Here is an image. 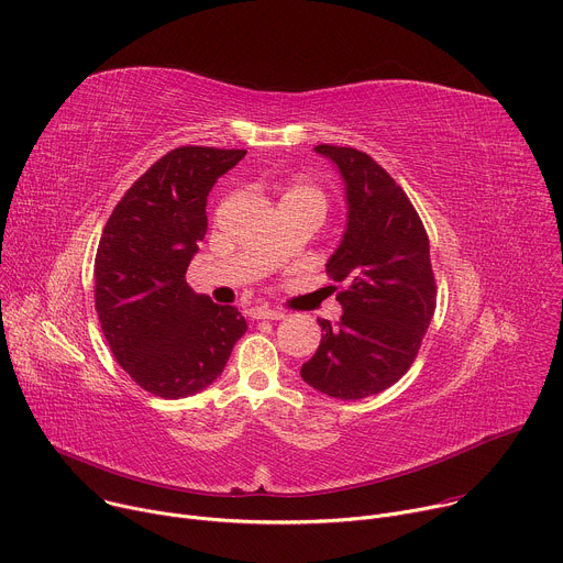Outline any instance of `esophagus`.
Returning a JSON list of instances; mask_svg holds the SVG:
<instances>
[{
    "label": "esophagus",
    "mask_w": 563,
    "mask_h": 563,
    "mask_svg": "<svg viewBox=\"0 0 563 563\" xmlns=\"http://www.w3.org/2000/svg\"><path fill=\"white\" fill-rule=\"evenodd\" d=\"M254 318H261V320H283L285 311L269 309V307H256L254 309Z\"/></svg>",
    "instance_id": "obj_1"
}]
</instances>
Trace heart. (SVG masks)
I'll return each instance as SVG.
<instances>
[{
    "mask_svg": "<svg viewBox=\"0 0 563 563\" xmlns=\"http://www.w3.org/2000/svg\"><path fill=\"white\" fill-rule=\"evenodd\" d=\"M280 202H305V205L316 207L320 213H325V207H328L325 194L320 191L316 185L305 183V180L287 183V185L283 187V198H280Z\"/></svg>",
    "mask_w": 563,
    "mask_h": 563,
    "instance_id": "1",
    "label": "heart"
}]
</instances>
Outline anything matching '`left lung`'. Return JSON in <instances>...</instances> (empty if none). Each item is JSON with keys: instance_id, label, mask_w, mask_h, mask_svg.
Here are the masks:
<instances>
[{"instance_id": "obj_1", "label": "left lung", "mask_w": 563, "mask_h": 563, "mask_svg": "<svg viewBox=\"0 0 563 563\" xmlns=\"http://www.w3.org/2000/svg\"><path fill=\"white\" fill-rule=\"evenodd\" d=\"M345 189L347 218L328 274L345 285L339 328L318 320L323 339L300 376L332 398L378 394L404 376L437 307L430 240L412 202L383 167L350 146L318 144Z\"/></svg>"}]
</instances>
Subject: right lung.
<instances>
[{
    "instance_id": "obj_1",
    "label": "right lung",
    "mask_w": 563,
    "mask_h": 563,
    "mask_svg": "<svg viewBox=\"0 0 563 563\" xmlns=\"http://www.w3.org/2000/svg\"><path fill=\"white\" fill-rule=\"evenodd\" d=\"M247 151L180 146L133 183L96 256V309L122 369L146 391L187 398L224 369L247 320L185 280L207 233V196Z\"/></svg>"
}]
</instances>
